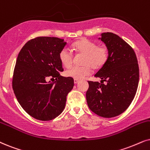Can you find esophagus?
<instances>
[{
    "mask_svg": "<svg viewBox=\"0 0 150 150\" xmlns=\"http://www.w3.org/2000/svg\"><path fill=\"white\" fill-rule=\"evenodd\" d=\"M79 79H74V83H75V84H77V83L79 82Z\"/></svg>",
    "mask_w": 150,
    "mask_h": 150,
    "instance_id": "1",
    "label": "esophagus"
}]
</instances>
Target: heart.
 I'll return each mask as SVG.
<instances>
[{"label": "heart", "instance_id": "heart-1", "mask_svg": "<svg viewBox=\"0 0 150 150\" xmlns=\"http://www.w3.org/2000/svg\"><path fill=\"white\" fill-rule=\"evenodd\" d=\"M73 49L77 53L84 54L81 66H73L66 71L67 77L81 79L91 73V67L98 69L105 65L108 59V50L105 46H98L97 43L88 39H81L74 43ZM73 53L69 48H62L59 54L60 62L64 67L69 69L73 64Z\"/></svg>", "mask_w": 150, "mask_h": 150}]
</instances>
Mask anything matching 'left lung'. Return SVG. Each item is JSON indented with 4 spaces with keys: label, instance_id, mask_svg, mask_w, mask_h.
Here are the masks:
<instances>
[{
    "label": "left lung",
    "instance_id": "1",
    "mask_svg": "<svg viewBox=\"0 0 150 150\" xmlns=\"http://www.w3.org/2000/svg\"><path fill=\"white\" fill-rule=\"evenodd\" d=\"M99 39L107 46L108 59L95 75L101 82L88 81L86 101L96 114L113 117L124 112L135 97L139 68L133 48L119 36L104 33Z\"/></svg>",
    "mask_w": 150,
    "mask_h": 150
}]
</instances>
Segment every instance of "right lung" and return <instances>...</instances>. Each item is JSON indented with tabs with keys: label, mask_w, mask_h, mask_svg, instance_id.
Instances as JSON below:
<instances>
[{
	"label": "right lung",
	"mask_w": 150,
	"mask_h": 150,
	"mask_svg": "<svg viewBox=\"0 0 150 150\" xmlns=\"http://www.w3.org/2000/svg\"><path fill=\"white\" fill-rule=\"evenodd\" d=\"M66 45L59 38L39 37L28 41L18 53L12 88L23 109L37 120H51L62 113L73 88V78L59 74L64 69L59 54ZM50 78L56 81L51 83Z\"/></svg>",
	"instance_id": "add662e5"
}]
</instances>
